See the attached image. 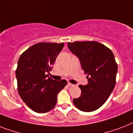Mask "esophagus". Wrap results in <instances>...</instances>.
I'll list each match as a JSON object with an SVG mask.
<instances>
[{
  "instance_id": "obj_1",
  "label": "esophagus",
  "mask_w": 133,
  "mask_h": 133,
  "mask_svg": "<svg viewBox=\"0 0 133 133\" xmlns=\"http://www.w3.org/2000/svg\"><path fill=\"white\" fill-rule=\"evenodd\" d=\"M68 85L69 87H73V86H74V85H73V84H72V83H68Z\"/></svg>"
}]
</instances>
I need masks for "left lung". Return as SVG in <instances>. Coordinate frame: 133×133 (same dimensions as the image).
Masks as SVG:
<instances>
[{"label": "left lung", "instance_id": "1", "mask_svg": "<svg viewBox=\"0 0 133 133\" xmlns=\"http://www.w3.org/2000/svg\"><path fill=\"white\" fill-rule=\"evenodd\" d=\"M68 47L78 58L88 80L86 85H78L81 94L73 102L82 111H94L104 104L115 87L117 72L115 57L109 48L94 41L69 42Z\"/></svg>", "mask_w": 133, "mask_h": 133}]
</instances>
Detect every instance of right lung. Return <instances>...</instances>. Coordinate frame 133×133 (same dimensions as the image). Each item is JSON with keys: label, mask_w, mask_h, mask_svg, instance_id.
<instances>
[{"label": "right lung", "mask_w": 133, "mask_h": 133, "mask_svg": "<svg viewBox=\"0 0 133 133\" xmlns=\"http://www.w3.org/2000/svg\"><path fill=\"white\" fill-rule=\"evenodd\" d=\"M63 43H38L22 54L16 76L20 97L31 109L46 113L57 104V95L67 85L65 80L57 81L48 77Z\"/></svg>", "instance_id": "1"}]
</instances>
